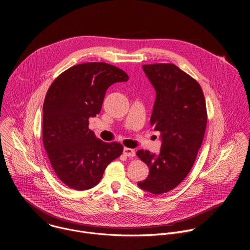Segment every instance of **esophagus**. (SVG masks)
<instances>
[{
	"mask_svg": "<svg viewBox=\"0 0 250 250\" xmlns=\"http://www.w3.org/2000/svg\"><path fill=\"white\" fill-rule=\"evenodd\" d=\"M124 154L125 156H128V157H133V156H135V151H134V149L125 147L124 148Z\"/></svg>",
	"mask_w": 250,
	"mask_h": 250,
	"instance_id": "esophagus-1",
	"label": "esophagus"
}]
</instances>
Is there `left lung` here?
Here are the masks:
<instances>
[{
    "label": "left lung",
    "mask_w": 250,
    "mask_h": 250,
    "mask_svg": "<svg viewBox=\"0 0 250 250\" xmlns=\"http://www.w3.org/2000/svg\"><path fill=\"white\" fill-rule=\"evenodd\" d=\"M156 92L150 125L160 132L158 154L138 150L149 168L140 189L154 195L171 191L190 172L205 135L207 110L199 83L174 64L142 65Z\"/></svg>",
    "instance_id": "8db88e82"
}]
</instances>
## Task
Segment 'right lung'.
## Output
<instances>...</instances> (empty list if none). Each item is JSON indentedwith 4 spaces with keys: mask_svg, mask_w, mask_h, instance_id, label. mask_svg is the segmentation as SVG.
I'll return each mask as SVG.
<instances>
[{
    "mask_svg": "<svg viewBox=\"0 0 250 250\" xmlns=\"http://www.w3.org/2000/svg\"><path fill=\"white\" fill-rule=\"evenodd\" d=\"M122 69L102 62L78 64L59 75L43 103L42 138L50 164L59 179L74 190H88L124 147L97 138L89 119L100 114L106 90L126 82Z\"/></svg>",
    "mask_w": 250,
    "mask_h": 250,
    "instance_id": "obj_1",
    "label": "right lung"
}]
</instances>
